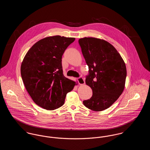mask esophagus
Instances as JSON below:
<instances>
[{
    "mask_svg": "<svg viewBox=\"0 0 150 150\" xmlns=\"http://www.w3.org/2000/svg\"><path fill=\"white\" fill-rule=\"evenodd\" d=\"M78 81L79 84V85L80 86H82V85H84L85 84V81H84V79L82 77H79L78 79Z\"/></svg>",
    "mask_w": 150,
    "mask_h": 150,
    "instance_id": "obj_1",
    "label": "esophagus"
}]
</instances>
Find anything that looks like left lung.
Listing matches in <instances>:
<instances>
[{
    "label": "left lung",
    "instance_id": "8db88e82",
    "mask_svg": "<svg viewBox=\"0 0 150 150\" xmlns=\"http://www.w3.org/2000/svg\"><path fill=\"white\" fill-rule=\"evenodd\" d=\"M88 66L86 83L93 91L92 97L83 101L86 107L101 111L110 107L121 95L125 84L127 69L119 53L110 43L95 38L79 40Z\"/></svg>",
    "mask_w": 150,
    "mask_h": 150
}]
</instances>
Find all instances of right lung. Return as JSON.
Listing matches in <instances>:
<instances>
[{
    "instance_id": "1",
    "label": "right lung",
    "mask_w": 150,
    "mask_h": 150,
    "mask_svg": "<svg viewBox=\"0 0 150 150\" xmlns=\"http://www.w3.org/2000/svg\"><path fill=\"white\" fill-rule=\"evenodd\" d=\"M74 38L59 35L38 41L27 52L22 62L21 74L29 95L37 105L53 110L64 104L67 93L76 83L66 78L62 56Z\"/></svg>"
}]
</instances>
